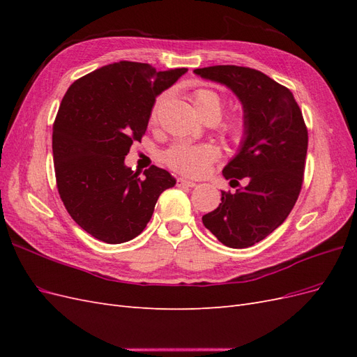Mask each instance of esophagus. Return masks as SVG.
I'll return each instance as SVG.
<instances>
[{
  "mask_svg": "<svg viewBox=\"0 0 357 357\" xmlns=\"http://www.w3.org/2000/svg\"><path fill=\"white\" fill-rule=\"evenodd\" d=\"M177 181L180 183L181 186H186V188H195V186H197V183H195V181L188 180V178H185V177H180Z\"/></svg>",
  "mask_w": 357,
  "mask_h": 357,
  "instance_id": "34e87169",
  "label": "esophagus"
}]
</instances>
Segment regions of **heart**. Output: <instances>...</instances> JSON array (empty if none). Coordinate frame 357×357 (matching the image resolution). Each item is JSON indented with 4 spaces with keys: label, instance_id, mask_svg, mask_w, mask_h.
Returning <instances> with one entry per match:
<instances>
[{
    "label": "heart",
    "instance_id": "heart-1",
    "mask_svg": "<svg viewBox=\"0 0 357 357\" xmlns=\"http://www.w3.org/2000/svg\"><path fill=\"white\" fill-rule=\"evenodd\" d=\"M164 96L156 100L152 113H150V123L158 122ZM193 110L204 119V121L215 122L222 114L223 100L222 96L213 89H198L192 93ZM244 129L241 117H231L220 125V131L228 135H240ZM218 149L211 144H176L165 153V162L168 167L186 176H201L213 162L218 159Z\"/></svg>",
    "mask_w": 357,
    "mask_h": 357
}]
</instances>
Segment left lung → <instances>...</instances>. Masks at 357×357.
<instances>
[{"mask_svg":"<svg viewBox=\"0 0 357 357\" xmlns=\"http://www.w3.org/2000/svg\"><path fill=\"white\" fill-rule=\"evenodd\" d=\"M193 73L229 88L244 112L240 152L223 168L238 189L222 190L219 207L202 223L225 245H255L286 220L299 197L308 147L304 117L294 93L261 71L214 66Z\"/></svg>","mask_w":357,"mask_h":357,"instance_id":"1","label":"left lung"}]
</instances>
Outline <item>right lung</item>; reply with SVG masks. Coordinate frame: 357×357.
Instances as JSON below:
<instances>
[{"label": "right lung", "mask_w": 357, "mask_h": 357, "mask_svg": "<svg viewBox=\"0 0 357 357\" xmlns=\"http://www.w3.org/2000/svg\"><path fill=\"white\" fill-rule=\"evenodd\" d=\"M186 71L121 61L83 75L63 95L52 135L56 186L73 220L93 238L109 244L135 238L160 193L176 185L155 165L139 178L125 156L142 142L156 96Z\"/></svg>", "instance_id": "right-lung-1"}]
</instances>
